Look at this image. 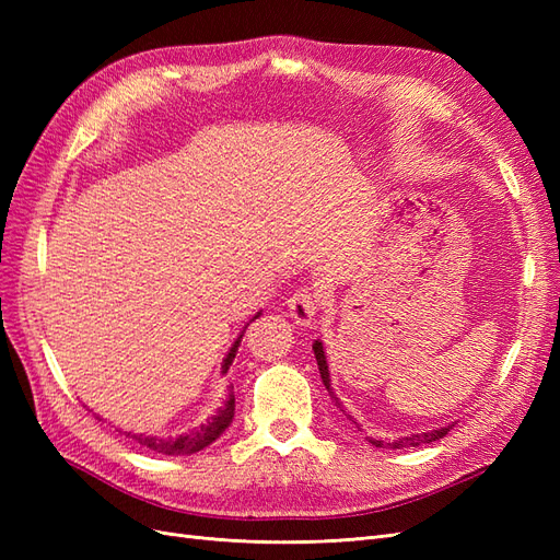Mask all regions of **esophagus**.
Returning a JSON list of instances; mask_svg holds the SVG:
<instances>
[{"instance_id":"esophagus-1","label":"esophagus","mask_w":560,"mask_h":560,"mask_svg":"<svg viewBox=\"0 0 560 560\" xmlns=\"http://www.w3.org/2000/svg\"><path fill=\"white\" fill-rule=\"evenodd\" d=\"M287 306H290V315L294 317L296 325L311 327L313 322H315V315H317V308H319V301H317V296H315L313 292L299 290V292L290 299V303H287Z\"/></svg>"}]
</instances>
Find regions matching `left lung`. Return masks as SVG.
<instances>
[{
  "label": "left lung",
  "mask_w": 560,
  "mask_h": 560,
  "mask_svg": "<svg viewBox=\"0 0 560 560\" xmlns=\"http://www.w3.org/2000/svg\"><path fill=\"white\" fill-rule=\"evenodd\" d=\"M313 352H315L317 369H319V374H322V383L327 385V393H329L331 401L336 404V409L343 411V401L338 399L336 393L331 389V376H329L327 352H325V346H322L319 338L313 343ZM453 428H455V422H448V425H444V428L428 430V432H418V434H409V436H401V439H393V442H383V439H374V436H366V442L374 444L376 448H418V446H425V444L439 442V439H444Z\"/></svg>",
  "instance_id": "8db88e82"
}]
</instances>
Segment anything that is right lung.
Returning <instances> with one entry per match:
<instances>
[{
    "label": "right lung",
    "mask_w": 560,
    "mask_h": 560,
    "mask_svg": "<svg viewBox=\"0 0 560 560\" xmlns=\"http://www.w3.org/2000/svg\"><path fill=\"white\" fill-rule=\"evenodd\" d=\"M259 315H261V311H259L257 315H254L252 319H257ZM252 319H249V322H252ZM249 322H247V325H249ZM247 325L243 327L241 336L235 338L233 346L229 348V354H226L224 362H222V374H226L229 366L233 364L235 352H238L241 338H243ZM233 413H235V395L229 393L226 401H224L222 406H219V409L214 411V416H210L208 422H202L200 428H194V430L184 432V434H177V436L132 434V432H126V436H132L135 442H138L140 446H144V448H149V451H154V453H163V455H191V453H198V451H202L206 446H210V444L214 442V439L222 436V434L226 432V428L231 425ZM100 420H103V418H100Z\"/></svg>",
    "instance_id": "obj_1"
}]
</instances>
